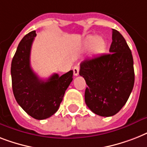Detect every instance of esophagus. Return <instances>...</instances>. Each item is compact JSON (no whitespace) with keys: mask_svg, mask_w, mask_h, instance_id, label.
I'll use <instances>...</instances> for the list:
<instances>
[{"mask_svg":"<svg viewBox=\"0 0 147 147\" xmlns=\"http://www.w3.org/2000/svg\"><path fill=\"white\" fill-rule=\"evenodd\" d=\"M73 74L75 76H78V74H79V67L76 65V66H74L73 68Z\"/></svg>","mask_w":147,"mask_h":147,"instance_id":"esophagus-1","label":"esophagus"}]
</instances>
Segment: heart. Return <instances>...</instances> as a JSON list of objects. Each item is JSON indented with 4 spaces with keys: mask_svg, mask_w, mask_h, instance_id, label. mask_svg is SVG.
Listing matches in <instances>:
<instances>
[{
    "mask_svg": "<svg viewBox=\"0 0 147 147\" xmlns=\"http://www.w3.org/2000/svg\"><path fill=\"white\" fill-rule=\"evenodd\" d=\"M84 47L88 50L92 47L94 55H100L103 53L107 49V41L101 37L90 35L88 37L84 43Z\"/></svg>",
    "mask_w": 147,
    "mask_h": 147,
    "instance_id": "b5f03b06",
    "label": "heart"
}]
</instances>
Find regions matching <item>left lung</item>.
I'll use <instances>...</instances> for the list:
<instances>
[{
	"label": "left lung",
	"instance_id": "1",
	"mask_svg": "<svg viewBox=\"0 0 147 147\" xmlns=\"http://www.w3.org/2000/svg\"><path fill=\"white\" fill-rule=\"evenodd\" d=\"M109 53L85 59L79 75L88 87L84 100L93 113L113 116L125 106L134 88V70L131 51L123 36L113 29Z\"/></svg>",
	"mask_w": 147,
	"mask_h": 147
}]
</instances>
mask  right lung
<instances>
[{
    "label": "right lung",
    "mask_w": 147,
    "mask_h": 147,
    "mask_svg": "<svg viewBox=\"0 0 147 147\" xmlns=\"http://www.w3.org/2000/svg\"><path fill=\"white\" fill-rule=\"evenodd\" d=\"M35 36V31L29 32L18 45L11 63L12 88L16 100L23 110L32 118L42 120L58 110L73 79V71L61 76L55 73L47 80L39 78L30 65L31 48Z\"/></svg>",
    "instance_id": "add662e5"
}]
</instances>
